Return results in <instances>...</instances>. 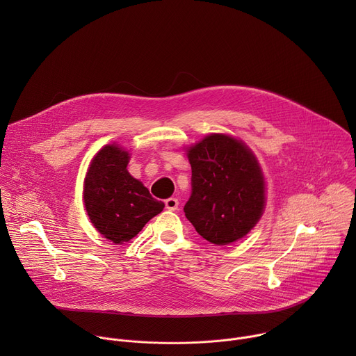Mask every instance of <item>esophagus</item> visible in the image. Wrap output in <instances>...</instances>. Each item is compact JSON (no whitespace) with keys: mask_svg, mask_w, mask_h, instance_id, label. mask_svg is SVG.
Returning a JSON list of instances; mask_svg holds the SVG:
<instances>
[{"mask_svg":"<svg viewBox=\"0 0 356 356\" xmlns=\"http://www.w3.org/2000/svg\"><path fill=\"white\" fill-rule=\"evenodd\" d=\"M165 204H166V209L169 211H176L179 209V200L175 198V197H170L165 201Z\"/></svg>","mask_w":356,"mask_h":356,"instance_id":"esophagus-1","label":"esophagus"}]
</instances>
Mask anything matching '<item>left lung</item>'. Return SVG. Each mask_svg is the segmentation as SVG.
<instances>
[{
  "label": "left lung",
  "mask_w": 356,
  "mask_h": 356,
  "mask_svg": "<svg viewBox=\"0 0 356 356\" xmlns=\"http://www.w3.org/2000/svg\"><path fill=\"white\" fill-rule=\"evenodd\" d=\"M191 195L184 214L211 243L243 238L265 209V180L252 150L239 139L211 134L187 150Z\"/></svg>",
  "instance_id": "1"
}]
</instances>
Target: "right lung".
I'll return each mask as SVG.
<instances>
[{
  "mask_svg": "<svg viewBox=\"0 0 356 356\" xmlns=\"http://www.w3.org/2000/svg\"><path fill=\"white\" fill-rule=\"evenodd\" d=\"M129 154L118 145L97 152L84 179L86 211L95 229L114 243L131 241L165 204L127 169Z\"/></svg>",
  "mask_w": 356,
  "mask_h": 356,
  "instance_id": "add662e5",
  "label": "right lung"
}]
</instances>
